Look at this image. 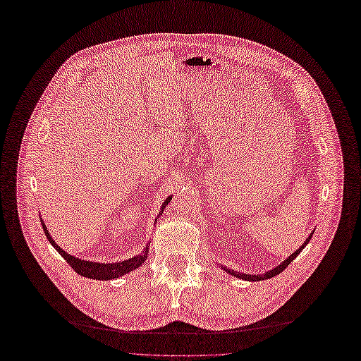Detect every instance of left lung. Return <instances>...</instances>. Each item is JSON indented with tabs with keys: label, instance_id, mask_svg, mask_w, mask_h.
<instances>
[{
	"label": "left lung",
	"instance_id": "1",
	"mask_svg": "<svg viewBox=\"0 0 361 361\" xmlns=\"http://www.w3.org/2000/svg\"><path fill=\"white\" fill-rule=\"evenodd\" d=\"M312 235L313 233H310V236L305 239V243L295 251V253H292L285 262H281V264L277 267V268H274V269H271V271H268L267 274H264V276H250V274H241V272H235L233 269H226V272H228V274H233V276H236V277H239V279H244V280H250V281H260V280H265V279H271V277H274V276H277V274H280V272L283 271V269H286L288 268V265L290 264V262L297 257L300 253H301V250L309 244V241H310V238H312Z\"/></svg>",
	"mask_w": 361,
	"mask_h": 361
}]
</instances>
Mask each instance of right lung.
I'll list each match as a JSON object with an SVG mask.
<instances>
[{"instance_id":"obj_1","label":"right lung","mask_w":361,"mask_h":361,"mask_svg":"<svg viewBox=\"0 0 361 361\" xmlns=\"http://www.w3.org/2000/svg\"><path fill=\"white\" fill-rule=\"evenodd\" d=\"M171 197H169L166 202L162 204V209L166 207V204H169ZM43 226V232H45L47 238L49 239V243L52 244V247L56 248L59 253L61 255V257L68 262V264L72 267V269L75 272H78L80 276L84 277H89V279H94V280H110V279H117L120 276L126 274V272L133 271L135 268H138L147 257V248L146 251L141 256H135L133 259H128L123 262H117V264H97V262H87V260H81L78 257H73L71 255H68L66 251L61 250L56 243H54V239L51 238V235L47 231V226L42 223Z\"/></svg>"}]
</instances>
